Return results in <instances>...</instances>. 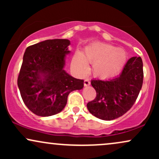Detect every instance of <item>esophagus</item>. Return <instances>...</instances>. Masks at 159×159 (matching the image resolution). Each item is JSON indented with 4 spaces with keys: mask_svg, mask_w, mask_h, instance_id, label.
<instances>
[{
    "mask_svg": "<svg viewBox=\"0 0 159 159\" xmlns=\"http://www.w3.org/2000/svg\"><path fill=\"white\" fill-rule=\"evenodd\" d=\"M84 85L85 87H87V86H90V80L85 79L84 81Z\"/></svg>",
    "mask_w": 159,
    "mask_h": 159,
    "instance_id": "34e87169",
    "label": "esophagus"
}]
</instances>
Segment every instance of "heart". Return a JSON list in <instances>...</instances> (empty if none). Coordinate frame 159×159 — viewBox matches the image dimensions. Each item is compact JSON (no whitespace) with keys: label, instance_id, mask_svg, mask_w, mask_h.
Wrapping results in <instances>:
<instances>
[{"label":"heart","instance_id":"heart-1","mask_svg":"<svg viewBox=\"0 0 159 159\" xmlns=\"http://www.w3.org/2000/svg\"><path fill=\"white\" fill-rule=\"evenodd\" d=\"M127 61L123 48L101 43H93L84 48V53L75 54L72 65L78 74L85 75L89 71L88 63L93 64V73L101 79H110L122 72Z\"/></svg>","mask_w":159,"mask_h":159}]
</instances>
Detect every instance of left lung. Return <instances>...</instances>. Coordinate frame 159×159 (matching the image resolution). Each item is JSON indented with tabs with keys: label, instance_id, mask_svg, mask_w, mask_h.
<instances>
[{
	"label": "left lung",
	"instance_id": "left-lung-1",
	"mask_svg": "<svg viewBox=\"0 0 159 159\" xmlns=\"http://www.w3.org/2000/svg\"><path fill=\"white\" fill-rule=\"evenodd\" d=\"M143 61L140 57L128 61L120 76L102 81L94 79L91 84L96 97L87 103L90 114L103 120H112L123 116L134 103L143 84Z\"/></svg>",
	"mask_w": 159,
	"mask_h": 159
}]
</instances>
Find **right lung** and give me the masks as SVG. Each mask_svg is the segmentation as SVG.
I'll return each mask as SVG.
<instances>
[{
	"label": "right lung",
	"instance_id": "1",
	"mask_svg": "<svg viewBox=\"0 0 159 159\" xmlns=\"http://www.w3.org/2000/svg\"><path fill=\"white\" fill-rule=\"evenodd\" d=\"M69 45V39H48L25 50L18 87L24 103L38 116L58 114L66 105L68 95L83 89V80L64 70Z\"/></svg>",
	"mask_w": 159,
	"mask_h": 159
}]
</instances>
